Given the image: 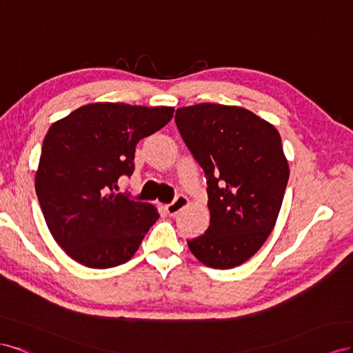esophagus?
I'll list each match as a JSON object with an SVG mask.
<instances>
[{
  "label": "esophagus",
  "instance_id": "1",
  "mask_svg": "<svg viewBox=\"0 0 353 353\" xmlns=\"http://www.w3.org/2000/svg\"><path fill=\"white\" fill-rule=\"evenodd\" d=\"M188 205H189V199L185 195H177L173 203L165 205V210L170 216H176L179 211H182Z\"/></svg>",
  "mask_w": 353,
  "mask_h": 353
}]
</instances>
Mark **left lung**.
I'll use <instances>...</instances> for the list:
<instances>
[{
	"label": "left lung",
	"mask_w": 353,
	"mask_h": 353,
	"mask_svg": "<svg viewBox=\"0 0 353 353\" xmlns=\"http://www.w3.org/2000/svg\"><path fill=\"white\" fill-rule=\"evenodd\" d=\"M176 124L207 176L210 226L188 241L201 263L230 269L253 257L274 229L290 168L278 130L239 106L179 108Z\"/></svg>",
	"instance_id": "obj_1"
}]
</instances>
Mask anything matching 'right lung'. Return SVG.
<instances>
[{
	"instance_id": "obj_1",
	"label": "right lung",
	"mask_w": 353,
	"mask_h": 353,
	"mask_svg": "<svg viewBox=\"0 0 353 353\" xmlns=\"http://www.w3.org/2000/svg\"><path fill=\"white\" fill-rule=\"evenodd\" d=\"M171 106L97 102L48 128L35 190L48 230L65 253L93 269L123 265L159 217L155 205L118 194L132 176L139 140L173 118Z\"/></svg>"
}]
</instances>
